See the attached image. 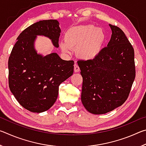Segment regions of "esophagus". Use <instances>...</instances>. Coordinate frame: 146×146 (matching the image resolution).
Returning <instances> with one entry per match:
<instances>
[{
  "label": "esophagus",
  "mask_w": 146,
  "mask_h": 146,
  "mask_svg": "<svg viewBox=\"0 0 146 146\" xmlns=\"http://www.w3.org/2000/svg\"><path fill=\"white\" fill-rule=\"evenodd\" d=\"M74 71H75V73H77L80 71V68H79V66H78L77 64H74Z\"/></svg>",
  "instance_id": "esophagus-1"
}]
</instances>
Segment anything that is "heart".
Segmentation results:
<instances>
[{"label": "heart", "mask_w": 146, "mask_h": 146, "mask_svg": "<svg viewBox=\"0 0 146 146\" xmlns=\"http://www.w3.org/2000/svg\"><path fill=\"white\" fill-rule=\"evenodd\" d=\"M65 40L60 42L64 52L70 53L71 48H76V55L80 58L90 60L96 57L103 46L106 34L102 29L93 25L71 27L64 34Z\"/></svg>", "instance_id": "obj_1"}]
</instances>
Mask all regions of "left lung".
Instances as JSON below:
<instances>
[{
    "label": "left lung",
    "mask_w": 146,
    "mask_h": 146,
    "mask_svg": "<svg viewBox=\"0 0 146 146\" xmlns=\"http://www.w3.org/2000/svg\"><path fill=\"white\" fill-rule=\"evenodd\" d=\"M110 26L112 35L108 46L93 59L77 62L83 78L81 100L95 115L122 106L135 78L134 49L122 29Z\"/></svg>",
    "instance_id": "left-lung-1"
}]
</instances>
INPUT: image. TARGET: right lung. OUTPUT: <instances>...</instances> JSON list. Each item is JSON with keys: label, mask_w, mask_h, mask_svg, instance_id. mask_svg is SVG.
I'll return each instance as SVG.
<instances>
[{"label": "right lung", "mask_w": 146, "mask_h": 146, "mask_svg": "<svg viewBox=\"0 0 146 146\" xmlns=\"http://www.w3.org/2000/svg\"><path fill=\"white\" fill-rule=\"evenodd\" d=\"M60 31L56 20L40 21L19 35L12 49L9 87L20 104L29 111L48 110L56 100L59 86L73 73V60H62L56 53L43 56L34 48L36 35L47 36L58 48Z\"/></svg>", "instance_id": "obj_1"}]
</instances>
